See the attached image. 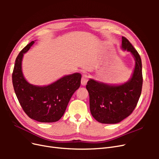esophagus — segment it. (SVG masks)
<instances>
[{"instance_id": "obj_1", "label": "esophagus", "mask_w": 159, "mask_h": 159, "mask_svg": "<svg viewBox=\"0 0 159 159\" xmlns=\"http://www.w3.org/2000/svg\"><path fill=\"white\" fill-rule=\"evenodd\" d=\"M88 81V75L86 74H84L82 75V78H81V83L82 85H85L87 84V82Z\"/></svg>"}]
</instances>
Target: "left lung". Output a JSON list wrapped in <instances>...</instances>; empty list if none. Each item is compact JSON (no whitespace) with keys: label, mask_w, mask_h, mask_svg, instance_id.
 Listing matches in <instances>:
<instances>
[{"label":"left lung","mask_w":159,"mask_h":159,"mask_svg":"<svg viewBox=\"0 0 159 159\" xmlns=\"http://www.w3.org/2000/svg\"><path fill=\"white\" fill-rule=\"evenodd\" d=\"M121 49L131 53L135 61L130 79L123 84H109L90 78L86 85L91 113L101 123L115 124L123 121L133 111L141 96L143 85L141 57L123 36Z\"/></svg>","instance_id":"obj_1"}]
</instances>
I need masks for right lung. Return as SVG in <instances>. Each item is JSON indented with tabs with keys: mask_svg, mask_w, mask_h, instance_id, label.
<instances>
[{
	"mask_svg": "<svg viewBox=\"0 0 159 159\" xmlns=\"http://www.w3.org/2000/svg\"><path fill=\"white\" fill-rule=\"evenodd\" d=\"M32 41L18 55L12 73L14 91L23 110L30 118L41 123L57 121L63 116L70 100L81 84V75L74 73L61 77L47 85L30 84L22 72L25 54L34 44Z\"/></svg>",
	"mask_w": 159,
	"mask_h": 159,
	"instance_id": "1",
	"label": "right lung"
}]
</instances>
